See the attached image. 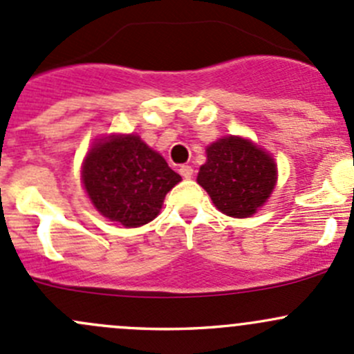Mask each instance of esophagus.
Returning <instances> with one entry per match:
<instances>
[{"label":"esophagus","instance_id":"esophagus-1","mask_svg":"<svg viewBox=\"0 0 354 354\" xmlns=\"http://www.w3.org/2000/svg\"><path fill=\"white\" fill-rule=\"evenodd\" d=\"M180 174L183 178H187V180H189V178L193 176V167L192 166H180Z\"/></svg>","mask_w":354,"mask_h":354}]
</instances>
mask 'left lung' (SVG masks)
<instances>
[{
	"label": "left lung",
	"mask_w": 354,
	"mask_h": 354,
	"mask_svg": "<svg viewBox=\"0 0 354 354\" xmlns=\"http://www.w3.org/2000/svg\"><path fill=\"white\" fill-rule=\"evenodd\" d=\"M200 185L222 214L244 218L254 214L277 183V166L265 151L241 137H225L207 149Z\"/></svg>",
	"instance_id": "1"
}]
</instances>
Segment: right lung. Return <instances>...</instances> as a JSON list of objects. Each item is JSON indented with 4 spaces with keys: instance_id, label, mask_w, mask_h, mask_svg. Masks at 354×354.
<instances>
[{
    "instance_id": "add662e5",
    "label": "right lung",
    "mask_w": 354,
    "mask_h": 354,
    "mask_svg": "<svg viewBox=\"0 0 354 354\" xmlns=\"http://www.w3.org/2000/svg\"><path fill=\"white\" fill-rule=\"evenodd\" d=\"M180 181L165 158L137 136L100 140L83 166V183L93 205L125 227L151 222L166 193Z\"/></svg>"
}]
</instances>
